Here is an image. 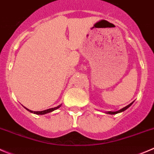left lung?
Listing matches in <instances>:
<instances>
[{"mask_svg": "<svg viewBox=\"0 0 154 154\" xmlns=\"http://www.w3.org/2000/svg\"><path fill=\"white\" fill-rule=\"evenodd\" d=\"M132 103H133V102H132V103H131L130 104L128 105V106H126V107L123 108V109H121V110L118 111V112H107V113H108V114H110V115H115V114H118V113H120V112H124V111H125L126 109H128V108L129 107V106H130L132 104Z\"/></svg>", "mask_w": 154, "mask_h": 154, "instance_id": "left-lung-1", "label": "left lung"}]
</instances>
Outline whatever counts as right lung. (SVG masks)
Listing matches in <instances>:
<instances>
[{
    "label": "right lung",
    "mask_w": 154,
    "mask_h": 154,
    "mask_svg": "<svg viewBox=\"0 0 154 154\" xmlns=\"http://www.w3.org/2000/svg\"><path fill=\"white\" fill-rule=\"evenodd\" d=\"M60 107V106H57V107H54V108H51V109H47V110H44V111H41V112H33V111H30L29 110V109H26L27 111H29L30 112H31V113H34V114H36V115H45V114H47V113H49V112H53V111L56 110V109H57L58 108Z\"/></svg>",
    "instance_id": "1"
}]
</instances>
